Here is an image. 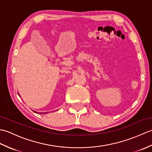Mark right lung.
<instances>
[{
  "instance_id": "right-lung-1",
  "label": "right lung",
  "mask_w": 152,
  "mask_h": 152,
  "mask_svg": "<svg viewBox=\"0 0 152 152\" xmlns=\"http://www.w3.org/2000/svg\"><path fill=\"white\" fill-rule=\"evenodd\" d=\"M34 111V110H33ZM35 113H37V114H46V112H35V111H34ZM46 113H48V112H46Z\"/></svg>"
}]
</instances>
